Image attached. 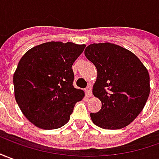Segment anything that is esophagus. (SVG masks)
I'll use <instances>...</instances> for the list:
<instances>
[{
    "label": "esophagus",
    "mask_w": 159,
    "mask_h": 159,
    "mask_svg": "<svg viewBox=\"0 0 159 159\" xmlns=\"http://www.w3.org/2000/svg\"><path fill=\"white\" fill-rule=\"evenodd\" d=\"M86 93L87 94V96H89V97L92 95V86L91 85L87 86V87L86 88Z\"/></svg>",
    "instance_id": "esophagus-1"
}]
</instances>
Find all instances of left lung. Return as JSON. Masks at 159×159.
I'll return each instance as SVG.
<instances>
[{"mask_svg": "<svg viewBox=\"0 0 159 159\" xmlns=\"http://www.w3.org/2000/svg\"><path fill=\"white\" fill-rule=\"evenodd\" d=\"M86 57L98 71L93 93L101 109L91 113L96 125L116 130L125 127L143 110L150 94L148 71L132 52L111 43L86 47Z\"/></svg>", "mask_w": 159, "mask_h": 159, "instance_id": "left-lung-1", "label": "left lung"}]
</instances>
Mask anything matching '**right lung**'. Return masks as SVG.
<instances>
[{"instance_id": "add662e5", "label": "right lung", "mask_w": 159, "mask_h": 159, "mask_svg": "<svg viewBox=\"0 0 159 159\" xmlns=\"http://www.w3.org/2000/svg\"><path fill=\"white\" fill-rule=\"evenodd\" d=\"M86 45L51 41L28 50L14 74L15 100L32 124L45 130L67 123L73 107L84 97L74 88L72 66Z\"/></svg>"}]
</instances>
